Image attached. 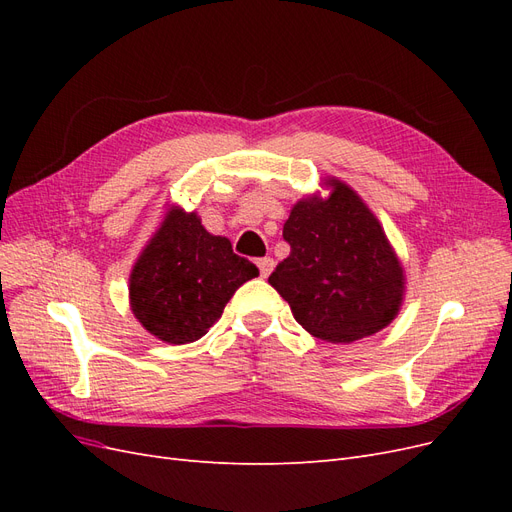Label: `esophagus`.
I'll return each instance as SVG.
<instances>
[{"instance_id":"1","label":"esophagus","mask_w":512,"mask_h":512,"mask_svg":"<svg viewBox=\"0 0 512 512\" xmlns=\"http://www.w3.org/2000/svg\"><path fill=\"white\" fill-rule=\"evenodd\" d=\"M256 265H258V269H260V275L262 277H269L271 275V271H273V267H275V262H273V258H258V262H256Z\"/></svg>"}]
</instances>
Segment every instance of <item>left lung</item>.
I'll return each instance as SVG.
<instances>
[{
    "instance_id": "obj_1",
    "label": "left lung",
    "mask_w": 512,
    "mask_h": 512,
    "mask_svg": "<svg viewBox=\"0 0 512 512\" xmlns=\"http://www.w3.org/2000/svg\"><path fill=\"white\" fill-rule=\"evenodd\" d=\"M322 192L292 205L284 224L290 256L269 284L314 337L350 344L395 320L406 294V271L380 220L350 185L324 177Z\"/></svg>"
}]
</instances>
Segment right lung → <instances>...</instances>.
Listing matches in <instances>:
<instances>
[{
    "label": "right lung",
    "instance_id": "obj_1",
    "mask_svg": "<svg viewBox=\"0 0 512 512\" xmlns=\"http://www.w3.org/2000/svg\"><path fill=\"white\" fill-rule=\"evenodd\" d=\"M258 267L211 235L196 211L168 205L130 273V309L164 344H192L220 320L224 305Z\"/></svg>",
    "mask_w": 512,
    "mask_h": 512
}]
</instances>
